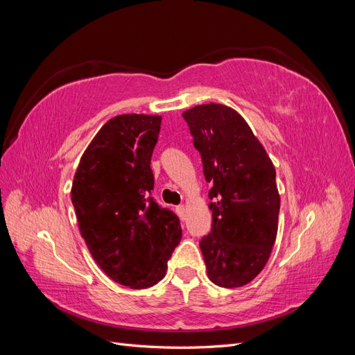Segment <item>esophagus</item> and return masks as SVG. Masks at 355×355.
Returning a JSON list of instances; mask_svg holds the SVG:
<instances>
[{"mask_svg": "<svg viewBox=\"0 0 355 355\" xmlns=\"http://www.w3.org/2000/svg\"><path fill=\"white\" fill-rule=\"evenodd\" d=\"M176 213L179 214V218L184 219V216H185V206H178L176 207Z\"/></svg>", "mask_w": 355, "mask_h": 355, "instance_id": "34e87169", "label": "esophagus"}]
</instances>
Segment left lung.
<instances>
[{
  "mask_svg": "<svg viewBox=\"0 0 355 355\" xmlns=\"http://www.w3.org/2000/svg\"><path fill=\"white\" fill-rule=\"evenodd\" d=\"M211 184V231L200 241L207 275L219 287L250 283L266 265L278 230L275 168L244 118L220 103L182 114Z\"/></svg>",
  "mask_w": 355,
  "mask_h": 355,
  "instance_id": "obj_1",
  "label": "left lung"
}]
</instances>
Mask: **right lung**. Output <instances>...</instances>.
<instances>
[{
	"label": "right lung",
	"instance_id": "obj_1",
	"mask_svg": "<svg viewBox=\"0 0 355 355\" xmlns=\"http://www.w3.org/2000/svg\"><path fill=\"white\" fill-rule=\"evenodd\" d=\"M159 127V115L111 118L83 154L71 189L93 259L111 280L130 288L163 280L182 239L179 218L151 196L149 164Z\"/></svg>",
	"mask_w": 355,
	"mask_h": 355
}]
</instances>
